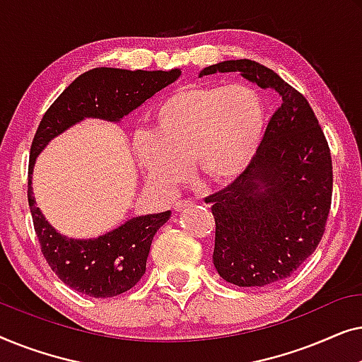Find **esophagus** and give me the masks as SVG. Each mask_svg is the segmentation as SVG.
<instances>
[{
  "mask_svg": "<svg viewBox=\"0 0 362 362\" xmlns=\"http://www.w3.org/2000/svg\"><path fill=\"white\" fill-rule=\"evenodd\" d=\"M192 204H194V201H186V199L177 201L176 204H175V211L180 212V211H182V209H186V207H191Z\"/></svg>",
  "mask_w": 362,
  "mask_h": 362,
  "instance_id": "obj_1",
  "label": "esophagus"
}]
</instances>
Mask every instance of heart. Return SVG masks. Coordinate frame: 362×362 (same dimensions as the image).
I'll list each match as a JSON object with an SVG mask.
<instances>
[{"instance_id":"1","label":"heart","mask_w":362,"mask_h":362,"mask_svg":"<svg viewBox=\"0 0 362 362\" xmlns=\"http://www.w3.org/2000/svg\"><path fill=\"white\" fill-rule=\"evenodd\" d=\"M264 130V100L250 86L187 87L155 108L151 135L138 136L133 150L161 191L181 185L189 161L202 180L224 186L255 161Z\"/></svg>"}]
</instances>
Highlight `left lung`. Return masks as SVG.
Wrapping results in <instances>:
<instances>
[{"label":"left lung","instance_id":"obj_1","mask_svg":"<svg viewBox=\"0 0 362 362\" xmlns=\"http://www.w3.org/2000/svg\"><path fill=\"white\" fill-rule=\"evenodd\" d=\"M239 72L280 98L255 161L239 180L206 197L216 221L214 267L237 286L290 276L318 247L333 194V165L310 103L279 74L250 59L202 69Z\"/></svg>","mask_w":362,"mask_h":362}]
</instances>
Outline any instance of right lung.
<instances>
[{"label":"right lung","mask_w":362,"mask_h":362,"mask_svg":"<svg viewBox=\"0 0 362 362\" xmlns=\"http://www.w3.org/2000/svg\"><path fill=\"white\" fill-rule=\"evenodd\" d=\"M181 76L171 71H127L97 67L78 76L59 95L39 123L31 145L28 201L44 259L54 274L78 293L110 298L135 286L146 270L151 240L171 211L128 219L97 239H69L46 221L33 196L34 163L49 141L83 118L120 122L143 102Z\"/></svg>","instance_id":"add662e5"}]
</instances>
